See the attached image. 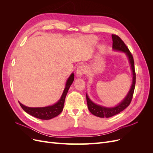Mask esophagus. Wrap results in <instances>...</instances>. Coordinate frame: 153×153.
Segmentation results:
<instances>
[{
  "mask_svg": "<svg viewBox=\"0 0 153 153\" xmlns=\"http://www.w3.org/2000/svg\"><path fill=\"white\" fill-rule=\"evenodd\" d=\"M86 72V68L84 65H81L78 66V68L76 69V75L78 76H81L82 75L85 74Z\"/></svg>",
  "mask_w": 153,
  "mask_h": 153,
  "instance_id": "obj_1",
  "label": "esophagus"
}]
</instances>
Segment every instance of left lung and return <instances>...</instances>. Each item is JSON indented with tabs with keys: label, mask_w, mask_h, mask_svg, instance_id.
I'll list each match as a JSON object with an SVG mask.
<instances>
[{
	"label": "left lung",
	"mask_w": 153,
	"mask_h": 153,
	"mask_svg": "<svg viewBox=\"0 0 153 153\" xmlns=\"http://www.w3.org/2000/svg\"><path fill=\"white\" fill-rule=\"evenodd\" d=\"M112 48L114 50L120 51L123 52L126 54L128 57L129 62L131 64V69L133 74V81L132 84L131 86L130 89H129L128 93L127 94L125 98L118 105L114 106V107H105V106H101L99 105L95 104L94 102L90 100L89 96L86 94V99H87V103L89 110L91 114L96 115L99 117H110L114 115L119 114L122 111H123L125 108L130 104L131 100L133 98V95L134 90H135V82H136V73L135 71V65H134V60L133 55L131 53L130 51L129 50L126 45H125L124 41L119 38V37L115 34L112 35Z\"/></svg>",
	"instance_id": "obj_1"
}]
</instances>
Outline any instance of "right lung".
Listing matches in <instances>:
<instances>
[{"mask_svg": "<svg viewBox=\"0 0 153 153\" xmlns=\"http://www.w3.org/2000/svg\"><path fill=\"white\" fill-rule=\"evenodd\" d=\"M73 80L74 73H73L68 78V79L66 82L65 88H64V90L62 92V94L61 97V98L58 101V102L55 104L48 106H45V107L32 108L26 106L19 102L21 107L27 114H29L32 115V116L40 119L48 120L57 116L58 115H59L62 112V111L63 110L64 101H65L66 94L68 93V91L69 89V87H70L71 85L72 84Z\"/></svg>", "mask_w": 153, "mask_h": 153, "instance_id": "1", "label": "right lung"}]
</instances>
